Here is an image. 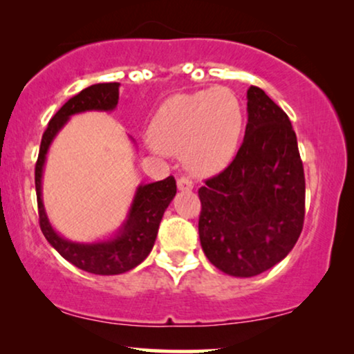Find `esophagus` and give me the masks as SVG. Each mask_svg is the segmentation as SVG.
I'll use <instances>...</instances> for the list:
<instances>
[{"label": "esophagus", "instance_id": "34e87169", "mask_svg": "<svg viewBox=\"0 0 354 354\" xmlns=\"http://www.w3.org/2000/svg\"><path fill=\"white\" fill-rule=\"evenodd\" d=\"M177 187L180 192H192L193 190V182L187 177H180L177 180Z\"/></svg>", "mask_w": 354, "mask_h": 354}]
</instances>
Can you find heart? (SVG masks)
Segmentation results:
<instances>
[{"instance_id": "heart-1", "label": "heart", "mask_w": 354, "mask_h": 354, "mask_svg": "<svg viewBox=\"0 0 354 354\" xmlns=\"http://www.w3.org/2000/svg\"><path fill=\"white\" fill-rule=\"evenodd\" d=\"M240 100L227 86H214L167 98L149 124V145L178 153L192 172L212 176L235 158L243 130Z\"/></svg>"}]
</instances>
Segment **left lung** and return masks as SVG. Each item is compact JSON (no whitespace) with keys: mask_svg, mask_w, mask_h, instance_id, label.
I'll return each instance as SVG.
<instances>
[{"mask_svg":"<svg viewBox=\"0 0 354 354\" xmlns=\"http://www.w3.org/2000/svg\"><path fill=\"white\" fill-rule=\"evenodd\" d=\"M246 100L239 153L198 190L201 248L234 277H254L280 263L304 221V172L292 122L258 86H250Z\"/></svg>","mask_w":354,"mask_h":354,"instance_id":"obj_1","label":"left lung"}]
</instances>
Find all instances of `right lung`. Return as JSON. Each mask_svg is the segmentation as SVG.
I'll return each instance as SVG.
<instances>
[{
	"label": "right lung",
	"instance_id": "1",
	"mask_svg": "<svg viewBox=\"0 0 354 354\" xmlns=\"http://www.w3.org/2000/svg\"><path fill=\"white\" fill-rule=\"evenodd\" d=\"M120 84H96L72 96L48 124L41 137L40 153L35 166V190L38 203V216L43 235L53 248L66 261L85 272L96 275H118L137 268L143 263L153 250L158 229L161 224L164 211L171 205L177 193L174 177L153 183H140L130 203L129 212L118 230L106 239L95 241H72L56 232L48 219L43 205L41 180L45 169L46 154L55 142L57 133L66 127L69 119L75 114L98 111L111 113L118 108ZM135 145V140L129 137Z\"/></svg>",
	"mask_w": 354,
	"mask_h": 354
}]
</instances>
